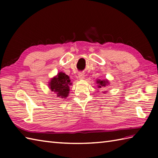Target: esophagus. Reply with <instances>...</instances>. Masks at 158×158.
<instances>
[{
    "mask_svg": "<svg viewBox=\"0 0 158 158\" xmlns=\"http://www.w3.org/2000/svg\"><path fill=\"white\" fill-rule=\"evenodd\" d=\"M78 77L79 79H83L85 78V75H84V73L83 72H80L78 74Z\"/></svg>",
    "mask_w": 158,
    "mask_h": 158,
    "instance_id": "esophagus-1",
    "label": "esophagus"
}]
</instances>
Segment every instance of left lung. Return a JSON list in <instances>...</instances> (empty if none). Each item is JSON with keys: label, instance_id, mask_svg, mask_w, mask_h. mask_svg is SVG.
Wrapping results in <instances>:
<instances>
[{"label": "left lung", "instance_id": "8db88e82", "mask_svg": "<svg viewBox=\"0 0 158 158\" xmlns=\"http://www.w3.org/2000/svg\"><path fill=\"white\" fill-rule=\"evenodd\" d=\"M109 83V81L107 80H98L97 81V83H98V88H105V86H106L107 83Z\"/></svg>", "mask_w": 158, "mask_h": 158}]
</instances>
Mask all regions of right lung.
I'll return each instance as SVG.
<instances>
[{"label": "right lung", "mask_w": 158, "mask_h": 158, "mask_svg": "<svg viewBox=\"0 0 158 158\" xmlns=\"http://www.w3.org/2000/svg\"><path fill=\"white\" fill-rule=\"evenodd\" d=\"M69 77L65 73H59L58 75L53 77L49 83V88L52 91L57 94V96L65 98L69 95V85H70Z\"/></svg>", "instance_id": "right-lung-1"}]
</instances>
